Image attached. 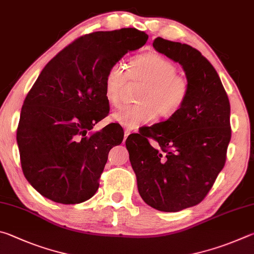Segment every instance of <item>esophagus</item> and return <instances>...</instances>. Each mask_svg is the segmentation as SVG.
<instances>
[{
  "label": "esophagus",
  "instance_id": "1",
  "mask_svg": "<svg viewBox=\"0 0 254 254\" xmlns=\"http://www.w3.org/2000/svg\"><path fill=\"white\" fill-rule=\"evenodd\" d=\"M131 134V130L130 129H128V128H126V129H125V139L127 138L128 136H129Z\"/></svg>",
  "mask_w": 254,
  "mask_h": 254
}]
</instances>
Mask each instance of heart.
Here are the masks:
<instances>
[{
    "label": "heart",
    "mask_w": 254,
    "mask_h": 254,
    "mask_svg": "<svg viewBox=\"0 0 254 254\" xmlns=\"http://www.w3.org/2000/svg\"><path fill=\"white\" fill-rule=\"evenodd\" d=\"M128 79L144 82L137 97L139 102L122 107L111 118L129 129L152 122L156 115L159 118L174 116L184 106L190 93L189 79L177 72L174 62L156 52L134 57L127 71L120 64L109 66L104 87L105 96L111 105L120 104Z\"/></svg>",
    "instance_id": "heart-1"
}]
</instances>
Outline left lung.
<instances>
[{"label":"left lung","mask_w":254,"mask_h":254,"mask_svg":"<svg viewBox=\"0 0 254 254\" xmlns=\"http://www.w3.org/2000/svg\"><path fill=\"white\" fill-rule=\"evenodd\" d=\"M153 47L182 65L190 93L179 113L128 136L126 147L144 202L158 211L179 212L202 202L224 167L230 101L214 66L196 49L163 38ZM148 138L158 141L157 148Z\"/></svg>","instance_id":"1"}]
</instances>
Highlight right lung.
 Segmentation results:
<instances>
[{"label":"right lung","instance_id":"obj_1","mask_svg":"<svg viewBox=\"0 0 254 254\" xmlns=\"http://www.w3.org/2000/svg\"><path fill=\"white\" fill-rule=\"evenodd\" d=\"M147 39L132 28L89 33L41 71L22 106L16 140L25 179L44 197L78 204L97 192L109 150L124 139L117 124L90 131L109 113L105 75Z\"/></svg>","mask_w":254,"mask_h":254}]
</instances>
